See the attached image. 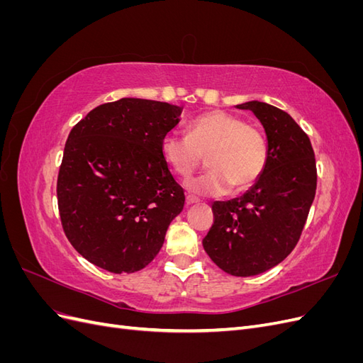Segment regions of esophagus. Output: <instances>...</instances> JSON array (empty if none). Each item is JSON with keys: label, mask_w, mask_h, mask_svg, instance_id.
<instances>
[{"label": "esophagus", "mask_w": 363, "mask_h": 363, "mask_svg": "<svg viewBox=\"0 0 363 363\" xmlns=\"http://www.w3.org/2000/svg\"><path fill=\"white\" fill-rule=\"evenodd\" d=\"M186 203L188 204H195V203H200V200L196 199V196H194V195H186Z\"/></svg>", "instance_id": "esophagus-1"}]
</instances>
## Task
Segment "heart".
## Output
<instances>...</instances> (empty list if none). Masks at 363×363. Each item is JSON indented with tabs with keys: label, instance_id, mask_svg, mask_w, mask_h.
Segmentation results:
<instances>
[{
	"label": "heart",
	"instance_id": "1",
	"mask_svg": "<svg viewBox=\"0 0 363 363\" xmlns=\"http://www.w3.org/2000/svg\"><path fill=\"white\" fill-rule=\"evenodd\" d=\"M160 150L180 177H189L206 155L208 169L186 183L189 191L200 195L245 191L259 180L268 162V142L263 131L225 111L196 116L188 125V135H164Z\"/></svg>",
	"mask_w": 363,
	"mask_h": 363
}]
</instances>
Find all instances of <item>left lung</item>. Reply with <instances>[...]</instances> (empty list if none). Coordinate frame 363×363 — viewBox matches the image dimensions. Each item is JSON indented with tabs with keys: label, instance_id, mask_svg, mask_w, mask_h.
Segmentation results:
<instances>
[{
	"label": "left lung",
	"instance_id": "left-lung-1",
	"mask_svg": "<svg viewBox=\"0 0 363 363\" xmlns=\"http://www.w3.org/2000/svg\"><path fill=\"white\" fill-rule=\"evenodd\" d=\"M265 128L267 168L238 199L215 201V221L203 247L216 265L236 277L274 268L289 256L301 236L316 191L311 139L292 116L262 101L238 104Z\"/></svg>",
	"mask_w": 363,
	"mask_h": 363
}]
</instances>
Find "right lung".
Returning a JSON list of instances; mask_svg holds the SVG:
<instances>
[{
  "label": "right lung",
  "mask_w": 363,
  "mask_h": 363,
  "mask_svg": "<svg viewBox=\"0 0 363 363\" xmlns=\"http://www.w3.org/2000/svg\"><path fill=\"white\" fill-rule=\"evenodd\" d=\"M183 107L121 98L95 107L68 136L57 179L63 232L94 265L136 272L157 256L184 192L163 159Z\"/></svg>",
  "instance_id": "obj_1"
}]
</instances>
